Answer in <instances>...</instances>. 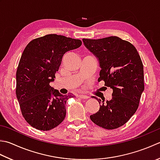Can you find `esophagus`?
<instances>
[{
    "label": "esophagus",
    "mask_w": 160,
    "mask_h": 160,
    "mask_svg": "<svg viewBox=\"0 0 160 160\" xmlns=\"http://www.w3.org/2000/svg\"><path fill=\"white\" fill-rule=\"evenodd\" d=\"M79 98H80L81 99H88L89 97L87 95H80Z\"/></svg>",
    "instance_id": "obj_1"
}]
</instances>
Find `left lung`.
Segmentation results:
<instances>
[{
    "label": "left lung",
    "mask_w": 160,
    "mask_h": 160,
    "mask_svg": "<svg viewBox=\"0 0 160 160\" xmlns=\"http://www.w3.org/2000/svg\"><path fill=\"white\" fill-rule=\"evenodd\" d=\"M82 42L98 59L101 68L98 80L113 89L110 101L93 97L101 106L90 118L105 129H116L127 123L139 107L144 90L142 59L132 43L118 37L82 39Z\"/></svg>",
    "instance_id": "obj_1"
}]
</instances>
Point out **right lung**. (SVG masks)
<instances>
[{
  "label": "right lung",
  "mask_w": 160,
  "mask_h": 160,
  "mask_svg": "<svg viewBox=\"0 0 160 160\" xmlns=\"http://www.w3.org/2000/svg\"><path fill=\"white\" fill-rule=\"evenodd\" d=\"M82 45L75 39L55 34L33 39L25 48L17 71L16 95L22 115L37 130L59 126L66 117V103L73 98L50 86L66 52Z\"/></svg>",
  "instance_id": "1"
}]
</instances>
